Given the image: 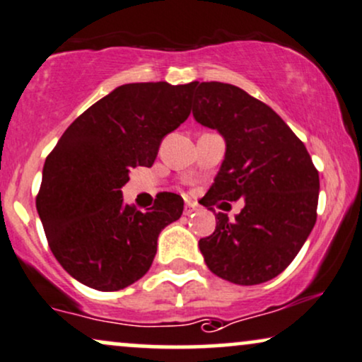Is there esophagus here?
<instances>
[{
	"label": "esophagus",
	"mask_w": 362,
	"mask_h": 362,
	"mask_svg": "<svg viewBox=\"0 0 362 362\" xmlns=\"http://www.w3.org/2000/svg\"><path fill=\"white\" fill-rule=\"evenodd\" d=\"M194 211H196V204H194V203H186V206H185V215L189 216V215H193Z\"/></svg>",
	"instance_id": "1"
}]
</instances>
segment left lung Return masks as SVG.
I'll return each instance as SVG.
<instances>
[{
  "instance_id": "left-lung-1",
  "label": "left lung",
  "mask_w": 362,
  "mask_h": 362,
  "mask_svg": "<svg viewBox=\"0 0 362 362\" xmlns=\"http://www.w3.org/2000/svg\"><path fill=\"white\" fill-rule=\"evenodd\" d=\"M193 115L216 129L226 153L203 198L245 199L235 220L216 215V228L199 240L213 274L238 285H257L287 269L317 220L319 173L304 142L282 117L240 87L193 82Z\"/></svg>"
}]
</instances>
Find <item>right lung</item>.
<instances>
[{
  "label": "right lung",
  "mask_w": 362,
  "mask_h": 362,
  "mask_svg": "<svg viewBox=\"0 0 362 362\" xmlns=\"http://www.w3.org/2000/svg\"><path fill=\"white\" fill-rule=\"evenodd\" d=\"M191 87L126 83L78 115L48 154L37 209L52 253L87 287L114 292L153 265L158 236L180 220V194L160 193L146 213L124 203L136 166H153L159 144L191 114Z\"/></svg>",
  "instance_id": "obj_1"
}]
</instances>
